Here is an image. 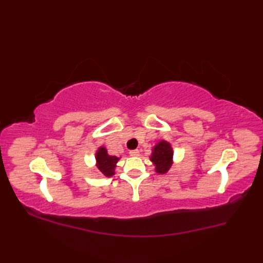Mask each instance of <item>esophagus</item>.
<instances>
[{
  "mask_svg": "<svg viewBox=\"0 0 263 263\" xmlns=\"http://www.w3.org/2000/svg\"><path fill=\"white\" fill-rule=\"evenodd\" d=\"M129 155H130L132 157H137V156H139V150H138V149L130 150V151H129Z\"/></svg>",
  "mask_w": 263,
  "mask_h": 263,
  "instance_id": "34e87169",
  "label": "esophagus"
}]
</instances>
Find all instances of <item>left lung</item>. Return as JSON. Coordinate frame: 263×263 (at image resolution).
I'll return each mask as SVG.
<instances>
[{"instance_id": "obj_1", "label": "left lung", "mask_w": 263, "mask_h": 263, "mask_svg": "<svg viewBox=\"0 0 263 263\" xmlns=\"http://www.w3.org/2000/svg\"><path fill=\"white\" fill-rule=\"evenodd\" d=\"M150 160L156 166V172L164 174L169 171L173 163V150L168 141L160 140L153 148Z\"/></svg>"}]
</instances>
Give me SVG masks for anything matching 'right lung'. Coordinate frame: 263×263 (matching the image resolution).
Segmentation results:
<instances>
[{"instance_id": "add662e5", "label": "right lung", "mask_w": 263, "mask_h": 263, "mask_svg": "<svg viewBox=\"0 0 263 263\" xmlns=\"http://www.w3.org/2000/svg\"><path fill=\"white\" fill-rule=\"evenodd\" d=\"M95 159H97V166L101 174L107 178L114 176L116 163L119 160L118 157L109 156L105 147H100L95 154Z\"/></svg>"}]
</instances>
